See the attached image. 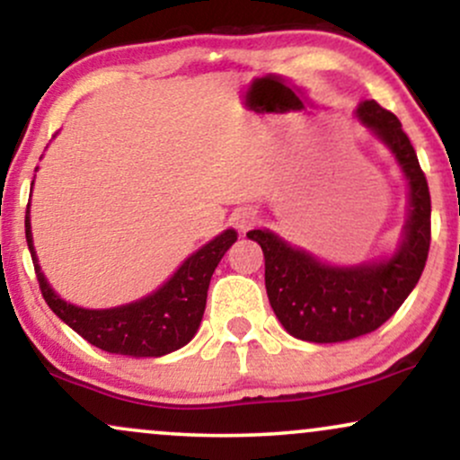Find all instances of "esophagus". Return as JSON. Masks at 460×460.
I'll list each match as a JSON object with an SVG mask.
<instances>
[{"mask_svg": "<svg viewBox=\"0 0 460 460\" xmlns=\"http://www.w3.org/2000/svg\"><path fill=\"white\" fill-rule=\"evenodd\" d=\"M255 218H257L255 209H251V208L240 209V212L235 214V225H237V229H242V231L248 229V226L255 223Z\"/></svg>", "mask_w": 460, "mask_h": 460, "instance_id": "34e87169", "label": "esophagus"}]
</instances>
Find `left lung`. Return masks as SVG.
Listing matches in <instances>:
<instances>
[{"mask_svg":"<svg viewBox=\"0 0 460 460\" xmlns=\"http://www.w3.org/2000/svg\"><path fill=\"white\" fill-rule=\"evenodd\" d=\"M357 116L392 149L409 181V218L398 251L389 260L340 268L289 246L268 229L246 234L263 251L268 300L283 329L315 344L348 341L376 331L413 292L429 260L430 192L413 145L398 116L374 99L358 103Z\"/></svg>","mask_w":460,"mask_h":460,"instance_id":"8db88e82","label":"left lung"}]
</instances>
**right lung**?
<instances>
[{"label":"right lung","instance_id":"1","mask_svg":"<svg viewBox=\"0 0 460 460\" xmlns=\"http://www.w3.org/2000/svg\"><path fill=\"white\" fill-rule=\"evenodd\" d=\"M25 240L45 303L77 335L112 355L162 357L186 346L199 331L212 274L229 246L237 240V234L234 229L223 231L192 252L160 289L136 303L114 309L75 307L51 289L45 274L40 272L31 242L30 205L25 212Z\"/></svg>","mask_w":460,"mask_h":460}]
</instances>
